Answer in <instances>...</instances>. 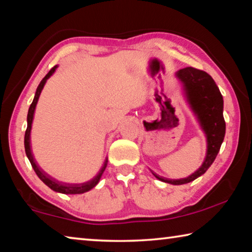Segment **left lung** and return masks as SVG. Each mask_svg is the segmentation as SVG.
<instances>
[{
  "label": "left lung",
  "instance_id": "1",
  "mask_svg": "<svg viewBox=\"0 0 252 252\" xmlns=\"http://www.w3.org/2000/svg\"><path fill=\"white\" fill-rule=\"evenodd\" d=\"M177 78L183 83L188 101L198 116L202 129L207 134L208 152L206 160L198 171L190 177L180 180H170L157 176L159 180L171 185H185L202 176L213 163L220 150L225 134V122L223 119V99L219 88L207 72L188 66L179 70Z\"/></svg>",
  "mask_w": 252,
  "mask_h": 252
}]
</instances>
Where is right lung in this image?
<instances>
[{"mask_svg": "<svg viewBox=\"0 0 252 252\" xmlns=\"http://www.w3.org/2000/svg\"><path fill=\"white\" fill-rule=\"evenodd\" d=\"M55 69H57V66H53L52 69L49 71V73L46 74L42 81L39 84V87L36 89V92H35V96H34L33 102L30 105V109H29V112H28V127H27V131H25V135H24V148H25V153H27V156L29 158L30 162H31V165L34 171H35L36 176L39 177L42 181H43L46 186L51 189L57 191V192H61V193H65V194H79V193H83V192H87V191L91 190L92 188H94L97 182L100 181V178L102 176V173L106 168V163H108V160H105V163L103 165V168H102L101 171L99 172V174L93 179V180L89 181L87 183H82V185H66V183H62V182H59L57 180H54L53 178H51L50 176H48L43 170L40 169L37 167L35 161L33 159V156H32V152H31V148H30V132H31V126H32V120H33V114H34V110H35V106L37 103V100H39V96L41 94V91L42 89H43L44 84L46 82V80H48L51 75L54 73Z\"/></svg>", "mask_w": 252, "mask_h": 252, "instance_id": "add662e5", "label": "right lung"}]
</instances>
